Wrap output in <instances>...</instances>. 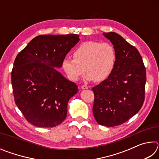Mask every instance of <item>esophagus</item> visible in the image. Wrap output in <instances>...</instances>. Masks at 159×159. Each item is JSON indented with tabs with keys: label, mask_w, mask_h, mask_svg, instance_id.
I'll list each match as a JSON object with an SVG mask.
<instances>
[{
	"label": "esophagus",
	"mask_w": 159,
	"mask_h": 159,
	"mask_svg": "<svg viewBox=\"0 0 159 159\" xmlns=\"http://www.w3.org/2000/svg\"><path fill=\"white\" fill-rule=\"evenodd\" d=\"M80 88H81L82 90H85V89H88V87L86 85H83L81 87H80Z\"/></svg>",
	"instance_id": "esophagus-1"
}]
</instances>
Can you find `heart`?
<instances>
[{
  "label": "heart",
  "instance_id": "b5f03b06",
  "mask_svg": "<svg viewBox=\"0 0 159 159\" xmlns=\"http://www.w3.org/2000/svg\"><path fill=\"white\" fill-rule=\"evenodd\" d=\"M74 59L65 57L61 66L67 77L76 81L88 73L86 79L101 82L106 80L114 69L116 53L114 48L109 43L86 41L82 43L73 53Z\"/></svg>",
  "mask_w": 159,
  "mask_h": 159
}]
</instances>
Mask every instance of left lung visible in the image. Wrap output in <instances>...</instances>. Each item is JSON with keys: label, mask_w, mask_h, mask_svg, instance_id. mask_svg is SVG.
<instances>
[{"label": "left lung", "mask_w": 159, "mask_h": 159, "mask_svg": "<svg viewBox=\"0 0 159 159\" xmlns=\"http://www.w3.org/2000/svg\"><path fill=\"white\" fill-rule=\"evenodd\" d=\"M116 53L110 76L92 88L93 112L99 125L114 127L135 115L144 101L146 69L139 51L115 32L103 33Z\"/></svg>", "instance_id": "8db88e82"}]
</instances>
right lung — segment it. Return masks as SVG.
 <instances>
[{"mask_svg":"<svg viewBox=\"0 0 159 159\" xmlns=\"http://www.w3.org/2000/svg\"><path fill=\"white\" fill-rule=\"evenodd\" d=\"M79 40L76 34L41 35L16 57L11 73L15 102L31 124L52 128L66 118L68 102L79 89L56 68Z\"/></svg>","mask_w":159,"mask_h":159,"instance_id":"right-lung-1","label":"right lung"}]
</instances>
